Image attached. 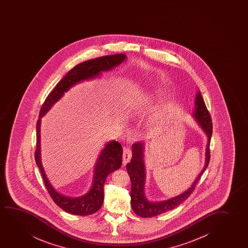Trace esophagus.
I'll list each match as a JSON object with an SVG mask.
<instances>
[{
  "instance_id": "1",
  "label": "esophagus",
  "mask_w": 248,
  "mask_h": 248,
  "mask_svg": "<svg viewBox=\"0 0 248 248\" xmlns=\"http://www.w3.org/2000/svg\"><path fill=\"white\" fill-rule=\"evenodd\" d=\"M132 156V152L129 148H124V154H123V163L125 165L126 163H129Z\"/></svg>"
}]
</instances>
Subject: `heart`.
Listing matches in <instances>:
<instances>
[{
	"label": "heart",
	"instance_id": "b5f03b06",
	"mask_svg": "<svg viewBox=\"0 0 248 248\" xmlns=\"http://www.w3.org/2000/svg\"><path fill=\"white\" fill-rule=\"evenodd\" d=\"M159 93V91H156V92H155V94H158Z\"/></svg>",
	"mask_w": 248,
	"mask_h": 248
}]
</instances>
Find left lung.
<instances>
[{
  "instance_id": "1",
  "label": "left lung",
  "mask_w": 248,
  "mask_h": 248,
  "mask_svg": "<svg viewBox=\"0 0 248 248\" xmlns=\"http://www.w3.org/2000/svg\"><path fill=\"white\" fill-rule=\"evenodd\" d=\"M195 103H196L195 104L196 108L193 112L194 118L197 119L199 125L202 128L204 132L207 134L208 141L206 147V162H205L203 170H202V172L199 173V175L191 185V186L185 192L177 197L170 198L169 200L163 201V202H153L147 200L144 192L145 178H146L145 165L143 161L144 143L136 142L132 146V157L130 160V163L127 164L126 168L131 180V191H130L131 207L134 212L140 217H155L156 215L163 214L168 211L172 210L174 207H178L180 204L183 202L184 201L186 200L187 198L193 192L198 180H200L201 176L203 174L204 171L208 166V163L210 161L209 146H210L211 136L213 133L212 118L200 92H198L197 94Z\"/></svg>"
}]
</instances>
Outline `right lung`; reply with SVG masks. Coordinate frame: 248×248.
<instances>
[{
	"label": "right lung",
	"instance_id": "obj_1",
	"mask_svg": "<svg viewBox=\"0 0 248 248\" xmlns=\"http://www.w3.org/2000/svg\"><path fill=\"white\" fill-rule=\"evenodd\" d=\"M125 58L126 55L124 54L110 55L91 59L76 65L58 82V85L55 86V88L47 95L44 103L41 106L36 124V149L34 152V158L41 171L42 179L44 180L45 186L51 196V199L58 207H61L62 210L68 214L87 216L94 214L101 208L104 200L103 186L106 179L108 176L109 173L119 170L122 165V146L115 140L110 141L106 145L95 163L94 180L91 190L87 193L76 198L65 197L58 193L51 186L42 168L40 146L41 119L72 86L76 85L78 82L95 78L101 75L102 72L111 70L122 63Z\"/></svg>",
	"mask_w": 248,
	"mask_h": 248
}]
</instances>
